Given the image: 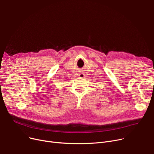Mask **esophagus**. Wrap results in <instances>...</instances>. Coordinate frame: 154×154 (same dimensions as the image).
I'll use <instances>...</instances> for the list:
<instances>
[{
	"instance_id": "1",
	"label": "esophagus",
	"mask_w": 154,
	"mask_h": 154,
	"mask_svg": "<svg viewBox=\"0 0 154 154\" xmlns=\"http://www.w3.org/2000/svg\"><path fill=\"white\" fill-rule=\"evenodd\" d=\"M79 78H83L85 77V75H84L83 73H80V74L79 75Z\"/></svg>"
}]
</instances>
